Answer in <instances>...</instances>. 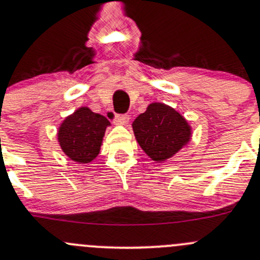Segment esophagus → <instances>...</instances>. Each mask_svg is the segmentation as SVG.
<instances>
[{"label":"esophagus","instance_id":"1","mask_svg":"<svg viewBox=\"0 0 260 260\" xmlns=\"http://www.w3.org/2000/svg\"><path fill=\"white\" fill-rule=\"evenodd\" d=\"M128 122H129V117H128L127 114H116V117H114V123H116V124L124 125L127 124Z\"/></svg>","mask_w":260,"mask_h":260}]
</instances>
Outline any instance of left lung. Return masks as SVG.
<instances>
[{
    "instance_id": "obj_1",
    "label": "left lung",
    "mask_w": 260,
    "mask_h": 260,
    "mask_svg": "<svg viewBox=\"0 0 260 260\" xmlns=\"http://www.w3.org/2000/svg\"><path fill=\"white\" fill-rule=\"evenodd\" d=\"M132 128L141 148L158 163L177 154L192 137V128L184 117L159 102L151 103L146 112L133 121Z\"/></svg>"
}]
</instances>
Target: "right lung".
<instances>
[{
    "mask_svg": "<svg viewBox=\"0 0 260 260\" xmlns=\"http://www.w3.org/2000/svg\"><path fill=\"white\" fill-rule=\"evenodd\" d=\"M111 123L88 107H80L66 117L57 133L61 149L73 162L87 165L100 154L105 132Z\"/></svg>",
    "mask_w": 260,
    "mask_h": 260,
    "instance_id": "add662e5",
    "label": "right lung"
}]
</instances>
